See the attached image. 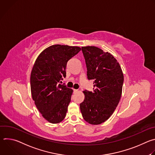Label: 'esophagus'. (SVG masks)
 Wrapping results in <instances>:
<instances>
[{
  "instance_id": "1",
  "label": "esophagus",
  "mask_w": 155,
  "mask_h": 155,
  "mask_svg": "<svg viewBox=\"0 0 155 155\" xmlns=\"http://www.w3.org/2000/svg\"><path fill=\"white\" fill-rule=\"evenodd\" d=\"M73 90H74V93H76V92L78 91V90H75V89H74Z\"/></svg>"
}]
</instances>
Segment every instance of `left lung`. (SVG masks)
Instances as JSON below:
<instances>
[{
    "label": "left lung",
    "instance_id": "8db88e82",
    "mask_svg": "<svg viewBox=\"0 0 155 155\" xmlns=\"http://www.w3.org/2000/svg\"><path fill=\"white\" fill-rule=\"evenodd\" d=\"M88 80H94L93 91L84 90L80 104L84 120L96 125L108 120L117 107L122 93L124 76L119 63L110 53L96 47H81Z\"/></svg>",
    "mask_w": 155,
    "mask_h": 155
}]
</instances>
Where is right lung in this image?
<instances>
[{
	"instance_id": "right-lung-1",
	"label": "right lung",
	"mask_w": 155,
	"mask_h": 155,
	"mask_svg": "<svg viewBox=\"0 0 155 155\" xmlns=\"http://www.w3.org/2000/svg\"><path fill=\"white\" fill-rule=\"evenodd\" d=\"M80 50L78 47L52 45L39 54L33 66L32 97L43 117L51 123H59L65 117L73 90L59 83L66 76L68 61Z\"/></svg>"
}]
</instances>
